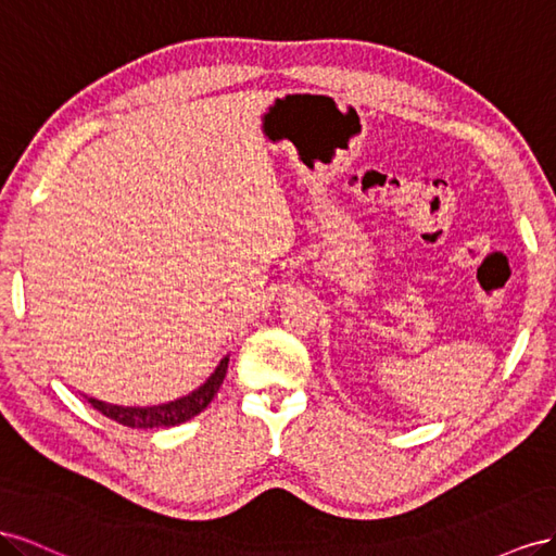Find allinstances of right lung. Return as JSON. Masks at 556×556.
<instances>
[{
  "mask_svg": "<svg viewBox=\"0 0 556 556\" xmlns=\"http://www.w3.org/2000/svg\"><path fill=\"white\" fill-rule=\"evenodd\" d=\"M228 356L220 358L216 370L207 377V382L200 384L195 391H190L188 395H181L177 401H169L163 405H149V407H123V405H111L98 399H88V403L100 409L104 417L114 419L123 426L130 428H163V426H179L188 419H193L195 415L212 403L216 391L224 384V377L228 370Z\"/></svg>",
  "mask_w": 556,
  "mask_h": 556,
  "instance_id": "obj_1",
  "label": "right lung"
}]
</instances>
